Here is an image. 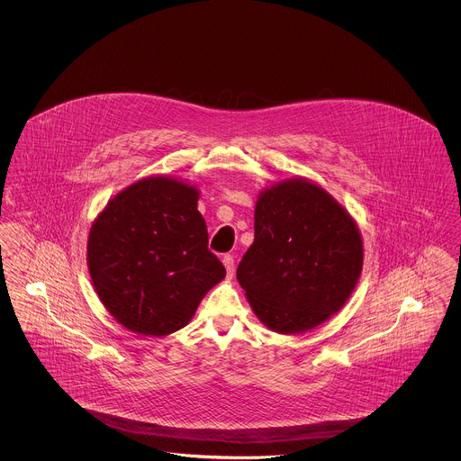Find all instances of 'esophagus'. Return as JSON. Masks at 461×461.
Segmentation results:
<instances>
[{
  "label": "esophagus",
  "instance_id": "esophagus-1",
  "mask_svg": "<svg viewBox=\"0 0 461 461\" xmlns=\"http://www.w3.org/2000/svg\"><path fill=\"white\" fill-rule=\"evenodd\" d=\"M222 263H224V267L228 271V276H233V273H235V258L231 254H226L222 258Z\"/></svg>",
  "mask_w": 461,
  "mask_h": 461
}]
</instances>
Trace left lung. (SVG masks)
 Returning <instances> with one entry per match:
<instances>
[{
  "mask_svg": "<svg viewBox=\"0 0 461 461\" xmlns=\"http://www.w3.org/2000/svg\"><path fill=\"white\" fill-rule=\"evenodd\" d=\"M363 267V241L349 212L318 185L286 179L256 203L254 243L237 278L267 329L299 333L340 311Z\"/></svg>",
  "mask_w": 461,
  "mask_h": 461,
  "instance_id": "8db88e82",
  "label": "left lung"
}]
</instances>
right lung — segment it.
<instances>
[{
    "label": "right lung",
    "instance_id": "1",
    "mask_svg": "<svg viewBox=\"0 0 461 461\" xmlns=\"http://www.w3.org/2000/svg\"><path fill=\"white\" fill-rule=\"evenodd\" d=\"M197 202V188L152 176L117 194L93 222L89 275L104 306L126 329L162 337L186 327L224 278Z\"/></svg>",
    "mask_w": 461,
    "mask_h": 461
}]
</instances>
